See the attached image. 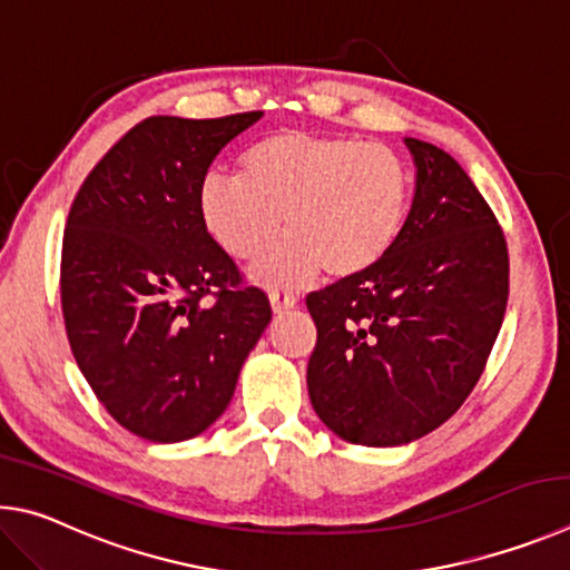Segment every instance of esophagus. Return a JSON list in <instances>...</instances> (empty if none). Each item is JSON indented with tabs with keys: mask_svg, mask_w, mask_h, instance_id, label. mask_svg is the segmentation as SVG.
Segmentation results:
<instances>
[{
	"mask_svg": "<svg viewBox=\"0 0 570 570\" xmlns=\"http://www.w3.org/2000/svg\"><path fill=\"white\" fill-rule=\"evenodd\" d=\"M269 305H273V313L275 315H283L287 311H293V307L297 305V297L291 295V293H269Z\"/></svg>",
	"mask_w": 570,
	"mask_h": 570,
	"instance_id": "obj_1",
	"label": "esophagus"
}]
</instances>
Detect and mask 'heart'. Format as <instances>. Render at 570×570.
Returning a JSON list of instances; mask_svg holds the SVG:
<instances>
[{"mask_svg": "<svg viewBox=\"0 0 570 570\" xmlns=\"http://www.w3.org/2000/svg\"><path fill=\"white\" fill-rule=\"evenodd\" d=\"M413 177L395 149L345 135L283 129L243 157V175L207 173L197 213L207 235L235 259L287 237L253 267L275 291H295L321 269L345 279L371 269L405 225Z\"/></svg>", "mask_w": 570, "mask_h": 570, "instance_id": "b5f03b06", "label": "heart"}]
</instances>
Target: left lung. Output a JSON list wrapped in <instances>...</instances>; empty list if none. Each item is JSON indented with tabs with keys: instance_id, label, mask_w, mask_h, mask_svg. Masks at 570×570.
Returning a JSON list of instances; mask_svg holds the SVG:
<instances>
[{
	"instance_id": "obj_1",
	"label": "left lung",
	"mask_w": 570,
	"mask_h": 570,
	"mask_svg": "<svg viewBox=\"0 0 570 570\" xmlns=\"http://www.w3.org/2000/svg\"><path fill=\"white\" fill-rule=\"evenodd\" d=\"M415 195L371 269L307 295L317 343L307 393L355 445H405L451 417L481 377L508 303V247L473 179L441 147L405 137Z\"/></svg>"
}]
</instances>
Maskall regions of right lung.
Segmentation results:
<instances>
[{"instance_id": "1", "label": "right lung", "mask_w": 570, "mask_h": 570, "mask_svg": "<svg viewBox=\"0 0 570 570\" xmlns=\"http://www.w3.org/2000/svg\"><path fill=\"white\" fill-rule=\"evenodd\" d=\"M259 117H147L69 209L59 277L69 345L97 401L145 441L207 431L273 321L267 295L243 285L197 213L213 159Z\"/></svg>"}]
</instances>
